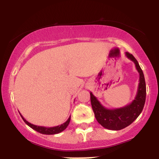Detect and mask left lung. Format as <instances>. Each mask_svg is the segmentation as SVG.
<instances>
[{
    "instance_id": "left-lung-1",
    "label": "left lung",
    "mask_w": 159,
    "mask_h": 159,
    "mask_svg": "<svg viewBox=\"0 0 159 159\" xmlns=\"http://www.w3.org/2000/svg\"><path fill=\"white\" fill-rule=\"evenodd\" d=\"M127 58L134 62L136 69L139 73V84L135 98L131 103L123 107L114 109L106 108L102 105L98 98L90 92V100L95 117L98 123L104 128L110 130H121L129 126L135 120L143 111L146 101V82L144 75L139 63L134 57L125 52Z\"/></svg>"
}]
</instances>
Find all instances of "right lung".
Here are the masks:
<instances>
[{
	"mask_svg": "<svg viewBox=\"0 0 159 159\" xmlns=\"http://www.w3.org/2000/svg\"><path fill=\"white\" fill-rule=\"evenodd\" d=\"M20 115H21V118H22L24 121H25V123H26L28 126H30L31 129L36 131L37 132H39L43 134H55L63 132V131L65 130V129H66V127L68 126L71 119V116H70L69 117V119L67 120L64 123L61 124V125H57V126H54V127H45V126H39V125H34V124H31L30 123H29V122H27V120L23 117L22 115L21 114H20Z\"/></svg>",
	"mask_w": 159,
	"mask_h": 159,
	"instance_id": "add662e5",
	"label": "right lung"
}]
</instances>
